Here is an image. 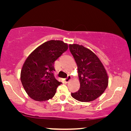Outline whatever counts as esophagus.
Listing matches in <instances>:
<instances>
[{"instance_id":"1","label":"esophagus","mask_w":131,"mask_h":131,"mask_svg":"<svg viewBox=\"0 0 131 131\" xmlns=\"http://www.w3.org/2000/svg\"><path fill=\"white\" fill-rule=\"evenodd\" d=\"M70 79H71V76L68 75V76H67V78H66L65 79H64V80H65V81L66 82V83H68L69 81L70 80Z\"/></svg>"}]
</instances>
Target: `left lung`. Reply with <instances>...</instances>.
Wrapping results in <instances>:
<instances>
[{"label": "left lung", "mask_w": 131, "mask_h": 131, "mask_svg": "<svg viewBox=\"0 0 131 131\" xmlns=\"http://www.w3.org/2000/svg\"><path fill=\"white\" fill-rule=\"evenodd\" d=\"M69 49L78 66L80 88L72 93L78 101H93L104 92L108 85L109 78L104 66L92 51L83 46L70 44Z\"/></svg>", "instance_id": "left-lung-1"}]
</instances>
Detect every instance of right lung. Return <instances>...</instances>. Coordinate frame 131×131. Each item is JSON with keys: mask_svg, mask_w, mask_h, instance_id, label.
I'll return each mask as SVG.
<instances>
[{"mask_svg": "<svg viewBox=\"0 0 131 131\" xmlns=\"http://www.w3.org/2000/svg\"><path fill=\"white\" fill-rule=\"evenodd\" d=\"M68 49L62 41L46 42L28 56L22 66L20 80L30 98L44 101L54 96L62 82L55 77L54 62Z\"/></svg>", "mask_w": 131, "mask_h": 131, "instance_id": "right-lung-1", "label": "right lung"}]
</instances>
